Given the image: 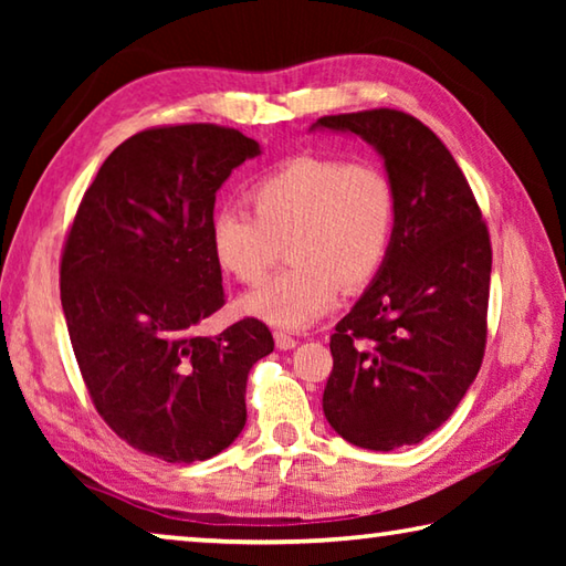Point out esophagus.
Masks as SVG:
<instances>
[{"label": "esophagus", "mask_w": 566, "mask_h": 566, "mask_svg": "<svg viewBox=\"0 0 566 566\" xmlns=\"http://www.w3.org/2000/svg\"><path fill=\"white\" fill-rule=\"evenodd\" d=\"M274 344H276V349H282V352H286V349H294L296 344H300V339H294L292 334H284V332H274Z\"/></svg>", "instance_id": "obj_1"}]
</instances>
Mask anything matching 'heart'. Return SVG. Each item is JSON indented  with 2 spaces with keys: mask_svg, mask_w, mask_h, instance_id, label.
I'll return each mask as SVG.
<instances>
[{
  "mask_svg": "<svg viewBox=\"0 0 566 566\" xmlns=\"http://www.w3.org/2000/svg\"><path fill=\"white\" fill-rule=\"evenodd\" d=\"M252 212L224 207L209 224L214 260L234 280L260 282L286 244L292 266L242 296V312L280 329H304L359 292L385 264L397 197L375 165L294 157L249 189Z\"/></svg>",
  "mask_w": 566,
  "mask_h": 566,
  "instance_id": "obj_1",
  "label": "heart"
}]
</instances>
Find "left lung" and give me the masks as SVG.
<instances>
[{
	"instance_id": "obj_1",
	"label": "left lung",
	"mask_w": 566,
	"mask_h": 566,
	"mask_svg": "<svg viewBox=\"0 0 566 566\" xmlns=\"http://www.w3.org/2000/svg\"><path fill=\"white\" fill-rule=\"evenodd\" d=\"M385 161L397 197L385 264L337 324L324 417L349 444L391 452L452 417L484 357L492 247L462 169L397 109L322 117Z\"/></svg>"
}]
</instances>
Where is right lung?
Here are the masks:
<instances>
[{
	"label": "right lung",
	"mask_w": 566,
	"mask_h": 566,
	"mask_svg": "<svg viewBox=\"0 0 566 566\" xmlns=\"http://www.w3.org/2000/svg\"><path fill=\"white\" fill-rule=\"evenodd\" d=\"M260 142L217 124L129 137L84 191L62 254V310L104 421L165 462H205L247 421V375L274 349L260 319L195 327L224 304L209 244L219 187Z\"/></svg>",
	"instance_id": "right-lung-1"
}]
</instances>
